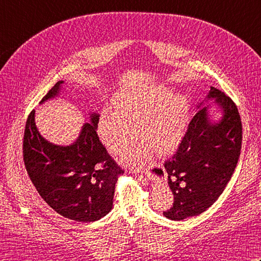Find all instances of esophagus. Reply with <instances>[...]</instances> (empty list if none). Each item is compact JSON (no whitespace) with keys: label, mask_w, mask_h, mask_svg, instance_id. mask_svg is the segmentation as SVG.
Returning <instances> with one entry per match:
<instances>
[{"label":"esophagus","mask_w":261,"mask_h":261,"mask_svg":"<svg viewBox=\"0 0 261 261\" xmlns=\"http://www.w3.org/2000/svg\"><path fill=\"white\" fill-rule=\"evenodd\" d=\"M138 176L142 177V175H139V174H138ZM149 176H150V171H146V177H149Z\"/></svg>","instance_id":"obj_1"}]
</instances>
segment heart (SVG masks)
Returning <instances> with one entry per match:
<instances>
[{"instance_id":"b5f03b06","label":"heart","mask_w":261,"mask_h":261,"mask_svg":"<svg viewBox=\"0 0 261 261\" xmlns=\"http://www.w3.org/2000/svg\"><path fill=\"white\" fill-rule=\"evenodd\" d=\"M115 111L104 109L98 116L97 131L103 145L110 151L119 152L138 138L143 145L125 149L122 159L131 166H141L151 156L174 152L184 140L190 104L180 94L173 95L166 86L136 88L119 94Z\"/></svg>"}]
</instances>
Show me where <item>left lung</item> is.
I'll return each instance as SVG.
<instances>
[{
	"instance_id": "8db88e82",
	"label": "left lung",
	"mask_w": 261,
	"mask_h": 261,
	"mask_svg": "<svg viewBox=\"0 0 261 261\" xmlns=\"http://www.w3.org/2000/svg\"><path fill=\"white\" fill-rule=\"evenodd\" d=\"M207 98H215L222 118L213 123L207 107L201 109L203 103L199 104L184 140L164 164L174 194L173 205L164 212L169 220L180 221L206 211L224 191L240 157L242 123L237 105L215 87H211Z\"/></svg>"
}]
</instances>
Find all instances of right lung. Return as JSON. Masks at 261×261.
Wrapping results in <instances>:
<instances>
[{"mask_svg":"<svg viewBox=\"0 0 261 261\" xmlns=\"http://www.w3.org/2000/svg\"><path fill=\"white\" fill-rule=\"evenodd\" d=\"M63 84L57 82L40 103L57 96ZM98 116L91 114V123L83 125L77 140L66 147L41 137L35 111L25 123L23 160L32 184L58 214L79 222H93L112 210L116 180L123 173L98 139Z\"/></svg>","mask_w":261,"mask_h":261,"instance_id":"obj_1","label":"right lung"}]
</instances>
